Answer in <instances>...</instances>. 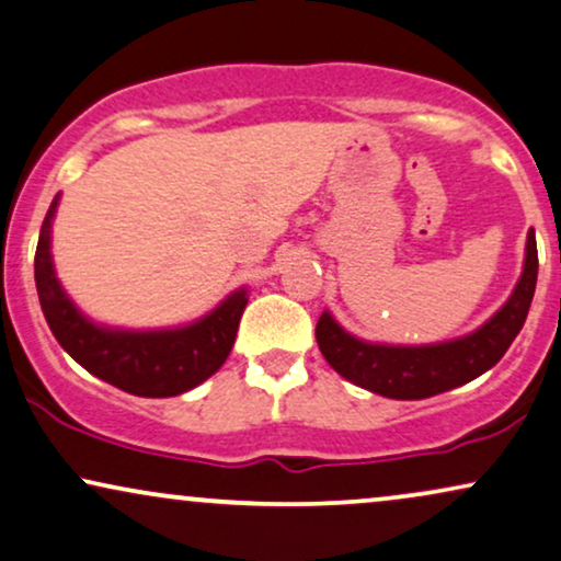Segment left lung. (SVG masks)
<instances>
[{
  "mask_svg": "<svg viewBox=\"0 0 561 561\" xmlns=\"http://www.w3.org/2000/svg\"><path fill=\"white\" fill-rule=\"evenodd\" d=\"M536 276V232L528 230L520 279L505 305L477 331L435 344H380L354 336L323 310L316 325L318 346L333 370L365 391L396 401L430 399L479 378L500 363L526 323Z\"/></svg>",
  "mask_w": 561,
  "mask_h": 561,
  "instance_id": "obj_1",
  "label": "left lung"
}]
</instances>
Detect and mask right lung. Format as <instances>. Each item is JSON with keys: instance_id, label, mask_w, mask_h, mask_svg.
Listing matches in <instances>:
<instances>
[{"instance_id": "add662e5", "label": "right lung", "mask_w": 561, "mask_h": 561, "mask_svg": "<svg viewBox=\"0 0 561 561\" xmlns=\"http://www.w3.org/2000/svg\"><path fill=\"white\" fill-rule=\"evenodd\" d=\"M59 198V194L54 196L41 225L35 248V289L48 329L61 350L95 378L145 399L186 393L211 378L236 344L240 316L248 305V289H236L207 316L170 329H116L95 323L77 308L56 276L51 225Z\"/></svg>"}]
</instances>
